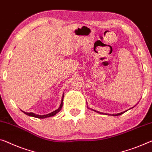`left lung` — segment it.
<instances>
[{
  "mask_svg": "<svg viewBox=\"0 0 152 152\" xmlns=\"http://www.w3.org/2000/svg\"><path fill=\"white\" fill-rule=\"evenodd\" d=\"M94 111H95V110H94ZM96 111V112H98V113H100V114H105V113H100V112H99V111ZM126 111H124V112H122V113H118V114H113V115H114V116H118V115H122V114H123L124 113H125Z\"/></svg>",
  "mask_w": 152,
  "mask_h": 152,
  "instance_id": "left-lung-1",
  "label": "left lung"
}]
</instances>
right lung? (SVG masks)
<instances>
[{
	"instance_id": "add662e5",
	"label": "right lung",
	"mask_w": 152,
	"mask_h": 152,
	"mask_svg": "<svg viewBox=\"0 0 152 152\" xmlns=\"http://www.w3.org/2000/svg\"><path fill=\"white\" fill-rule=\"evenodd\" d=\"M64 94H63V97H64ZM63 97H62V102H61V104H60V106L59 108H58V109H56V110H55L54 111L52 112V113H49V114H47V115H37V114H34L33 113H26V112H24L23 111L25 114H26V115H29V116H32V117H34V118H49V117H52V116H53L55 115L57 113H58L60 110H61L62 107V103H63Z\"/></svg>"
}]
</instances>
